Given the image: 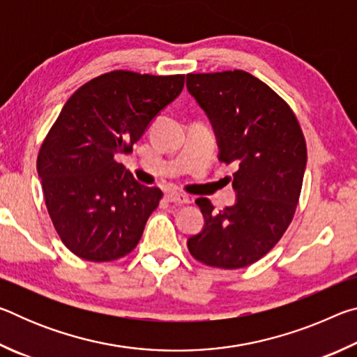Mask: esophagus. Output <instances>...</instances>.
Returning <instances> with one entry per match:
<instances>
[{
    "label": "esophagus",
    "mask_w": 357,
    "mask_h": 357,
    "mask_svg": "<svg viewBox=\"0 0 357 357\" xmlns=\"http://www.w3.org/2000/svg\"><path fill=\"white\" fill-rule=\"evenodd\" d=\"M167 200L170 203H176V204H189L190 198L184 195V193H178V192H168L167 193Z\"/></svg>",
    "instance_id": "esophagus-1"
}]
</instances>
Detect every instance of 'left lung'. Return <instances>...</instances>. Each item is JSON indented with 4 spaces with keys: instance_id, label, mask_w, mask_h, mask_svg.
I'll return each mask as SVG.
<instances>
[{
    "instance_id": "obj_1",
    "label": "left lung",
    "mask_w": 357,
    "mask_h": 357,
    "mask_svg": "<svg viewBox=\"0 0 357 357\" xmlns=\"http://www.w3.org/2000/svg\"><path fill=\"white\" fill-rule=\"evenodd\" d=\"M185 86L213 126L219 160L238 167L233 206L217 213L208 198L195 200L204 225L187 247L208 266L245 268L293 219L307 164L304 135L287 102L249 72L189 74Z\"/></svg>"
}]
</instances>
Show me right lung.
<instances>
[{
    "instance_id": "obj_1",
    "label": "right lung",
    "mask_w": 357,
    "mask_h": 357,
    "mask_svg": "<svg viewBox=\"0 0 357 357\" xmlns=\"http://www.w3.org/2000/svg\"><path fill=\"white\" fill-rule=\"evenodd\" d=\"M183 86L184 75L114 70L64 104L40 146L38 174L53 225L77 257L112 261L135 249L162 192L135 181L114 155L130 153Z\"/></svg>"
}]
</instances>
